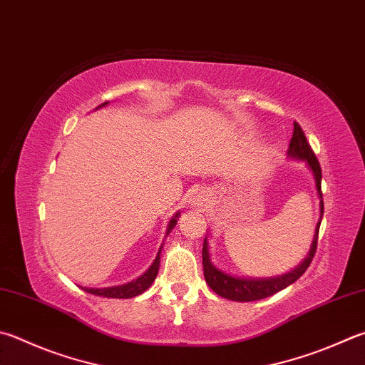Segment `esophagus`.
Instances as JSON below:
<instances>
[{"label":"esophagus","mask_w":365,"mask_h":365,"mask_svg":"<svg viewBox=\"0 0 365 365\" xmlns=\"http://www.w3.org/2000/svg\"><path fill=\"white\" fill-rule=\"evenodd\" d=\"M188 204L191 207L205 209L209 204V193L204 188H195L188 196Z\"/></svg>","instance_id":"1"}]
</instances>
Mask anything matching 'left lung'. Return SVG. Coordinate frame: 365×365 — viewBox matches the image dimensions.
Wrapping results in <instances>:
<instances>
[{
    "label": "left lung",
    "mask_w": 365,
    "mask_h": 365,
    "mask_svg": "<svg viewBox=\"0 0 365 365\" xmlns=\"http://www.w3.org/2000/svg\"><path fill=\"white\" fill-rule=\"evenodd\" d=\"M287 156L290 158V160L307 163L309 170L313 172L316 191H317V196H319L321 215H319V222H317V225H316L313 242H311V247H309L307 258H304V260L298 264V267H295L292 271L279 274V276H273V277L233 276V274L227 273V271L217 268L215 264L212 263L210 255H209L207 236H205L204 246H202L204 277H205V282L209 284V287L214 290L217 295L228 298V300H233V302L262 300V298L274 295L276 292H279V290L290 286V284H294L298 277H300L304 271H307L311 260H313V257L316 254V247H317V235H319V227H321V220H322V214H324V202H322V193H321L322 172H321L319 161L316 160L313 150H311L309 143L307 142V137H304L302 128L297 123H294V134H292V138H290Z\"/></svg>",
    "instance_id": "obj_1"
}]
</instances>
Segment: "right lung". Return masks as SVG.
<instances>
[{"instance_id": "1", "label": "right lung", "mask_w": 365, "mask_h": 365, "mask_svg": "<svg viewBox=\"0 0 365 365\" xmlns=\"http://www.w3.org/2000/svg\"><path fill=\"white\" fill-rule=\"evenodd\" d=\"M105 105H108V102H105L102 105H98V108L105 107ZM180 217V212H177V214L170 218L169 223H168V230H165V236H168L174 227L177 225V218ZM161 250H163V244L160 250H158V255L155 258V262L151 263V267L145 271L142 276H138L137 279L130 281L128 284H121V286H111V287H81L83 290H86L88 294L92 295H97V297H107V298H132V297H137L143 294L145 290H147L153 281L156 279V274H158V269H160V260H161Z\"/></svg>"}]
</instances>
